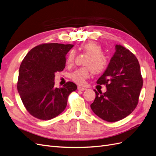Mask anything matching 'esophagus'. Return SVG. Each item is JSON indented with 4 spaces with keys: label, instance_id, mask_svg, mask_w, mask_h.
I'll return each mask as SVG.
<instances>
[{
    "label": "esophagus",
    "instance_id": "34e87169",
    "mask_svg": "<svg viewBox=\"0 0 156 156\" xmlns=\"http://www.w3.org/2000/svg\"><path fill=\"white\" fill-rule=\"evenodd\" d=\"M77 89H78V90H79V91H84V90H87V88H83L82 87H78Z\"/></svg>",
    "mask_w": 156,
    "mask_h": 156
}]
</instances>
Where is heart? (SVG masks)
<instances>
[{
	"label": "heart",
	"instance_id": "obj_1",
	"mask_svg": "<svg viewBox=\"0 0 156 156\" xmlns=\"http://www.w3.org/2000/svg\"><path fill=\"white\" fill-rule=\"evenodd\" d=\"M81 49L88 55L84 62V66L87 67L75 69L70 75L72 81L79 84H82L84 80L89 77L90 70L94 74H100L105 72L108 64V58L103 53L102 47L98 42L94 41L87 42L81 45ZM74 56V52L70 51L66 60V65L72 64Z\"/></svg>",
	"mask_w": 156,
	"mask_h": 156
}]
</instances>
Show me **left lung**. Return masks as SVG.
Masks as SVG:
<instances>
[{
  "mask_svg": "<svg viewBox=\"0 0 156 156\" xmlns=\"http://www.w3.org/2000/svg\"><path fill=\"white\" fill-rule=\"evenodd\" d=\"M115 49L107 68L96 82L105 85L107 91L94 90L96 98L90 105L98 116L110 122L123 119L133 111L143 84L136 56L121 45H116Z\"/></svg>",
  "mask_w": 156,
  "mask_h": 156,
  "instance_id": "8db88e82",
  "label": "left lung"
}]
</instances>
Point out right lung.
<instances>
[{
    "label": "right lung",
    "instance_id": "add662e5",
    "mask_svg": "<svg viewBox=\"0 0 156 156\" xmlns=\"http://www.w3.org/2000/svg\"><path fill=\"white\" fill-rule=\"evenodd\" d=\"M71 44H44L27 54L19 70L17 88L23 105L30 114L43 120L59 115L66 107L68 96L77 88L68 82L62 88L55 87V73L66 66V55Z\"/></svg>",
    "mask_w": 156,
    "mask_h": 156
}]
</instances>
